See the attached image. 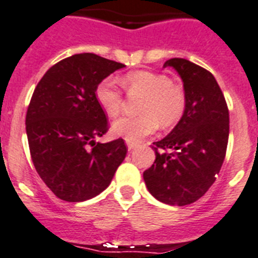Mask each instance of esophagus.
<instances>
[{
    "label": "esophagus",
    "instance_id": "obj_1",
    "mask_svg": "<svg viewBox=\"0 0 258 258\" xmlns=\"http://www.w3.org/2000/svg\"><path fill=\"white\" fill-rule=\"evenodd\" d=\"M127 148H128V151H133L136 148V144L135 143H131V142H127Z\"/></svg>",
    "mask_w": 258,
    "mask_h": 258
}]
</instances>
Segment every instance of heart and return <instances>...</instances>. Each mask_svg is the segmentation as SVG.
Listing matches in <instances>:
<instances>
[{"label":"heart","mask_w":258,"mask_h":258,"mask_svg":"<svg viewBox=\"0 0 258 258\" xmlns=\"http://www.w3.org/2000/svg\"><path fill=\"white\" fill-rule=\"evenodd\" d=\"M122 86L130 96L143 95L139 111L142 115L124 116L115 120L112 131L127 142H139L159 128L175 124L185 110V93L183 87L173 83L168 75L147 70L127 73ZM95 98L104 114L115 118L120 114L124 104V95L115 82L106 78L98 83Z\"/></svg>","instance_id":"b5f03b06"}]
</instances>
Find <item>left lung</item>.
Segmentation results:
<instances>
[{"label": "left lung", "instance_id": "8db88e82", "mask_svg": "<svg viewBox=\"0 0 258 258\" xmlns=\"http://www.w3.org/2000/svg\"><path fill=\"white\" fill-rule=\"evenodd\" d=\"M183 79L185 110L176 127L155 142L156 159L143 172L150 194L169 205H188L211 188L227 154L229 111L212 73L184 58H171Z\"/></svg>", "mask_w": 258, "mask_h": 258}]
</instances>
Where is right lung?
I'll use <instances>...</instances> for the list:
<instances>
[{
	"mask_svg": "<svg viewBox=\"0 0 258 258\" xmlns=\"http://www.w3.org/2000/svg\"><path fill=\"white\" fill-rule=\"evenodd\" d=\"M124 64L93 53L75 54L46 71L26 112V134L35 171L56 198L79 203L110 185L127 154L124 140L96 143L108 131L96 102L100 81Z\"/></svg>",
	"mask_w": 258,
	"mask_h": 258,
	"instance_id": "obj_1",
	"label": "right lung"
}]
</instances>
